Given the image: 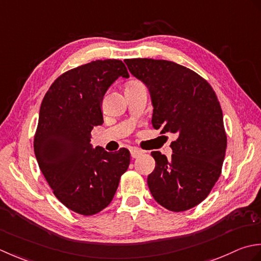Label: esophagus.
Listing matches in <instances>:
<instances>
[{"label":"esophagus","instance_id":"1","mask_svg":"<svg viewBox=\"0 0 261 261\" xmlns=\"http://www.w3.org/2000/svg\"><path fill=\"white\" fill-rule=\"evenodd\" d=\"M142 154H143V151L138 150V148H136V147L130 148V155H132L133 159H136V158H138L140 155H142Z\"/></svg>","mask_w":261,"mask_h":261}]
</instances>
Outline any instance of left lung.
Segmentation results:
<instances>
[{
    "label": "left lung",
    "instance_id": "1",
    "mask_svg": "<svg viewBox=\"0 0 261 261\" xmlns=\"http://www.w3.org/2000/svg\"><path fill=\"white\" fill-rule=\"evenodd\" d=\"M124 62L150 90L154 128L178 136L170 145V159L159 151L151 153L155 169L147 185L153 198L172 212L193 208L210 195L225 156L227 138L217 95L204 77L177 63L152 58Z\"/></svg>",
    "mask_w": 261,
    "mask_h": 261
}]
</instances>
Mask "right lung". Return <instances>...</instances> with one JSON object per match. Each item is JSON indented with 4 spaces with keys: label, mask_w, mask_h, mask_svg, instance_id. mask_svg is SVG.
Masks as SVG:
<instances>
[{
    "label": "right lung",
    "mask_w": 261,
    "mask_h": 261,
    "mask_svg": "<svg viewBox=\"0 0 261 261\" xmlns=\"http://www.w3.org/2000/svg\"><path fill=\"white\" fill-rule=\"evenodd\" d=\"M119 76L128 77L119 60L93 61L63 73L40 106L34 150L56 198L68 210L94 215L113 200L130 153L90 144L91 130L103 121L101 100Z\"/></svg>",
    "instance_id": "add662e5"
}]
</instances>
